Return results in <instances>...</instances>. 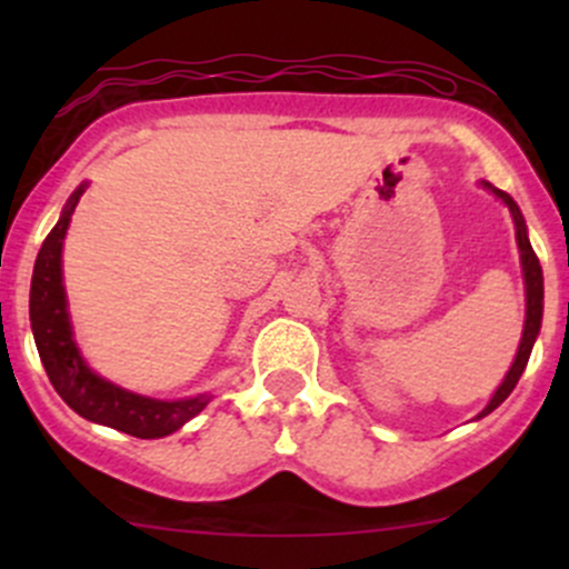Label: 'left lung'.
I'll return each mask as SVG.
<instances>
[{"label": "left lung", "mask_w": 569, "mask_h": 569, "mask_svg": "<svg viewBox=\"0 0 569 569\" xmlns=\"http://www.w3.org/2000/svg\"><path fill=\"white\" fill-rule=\"evenodd\" d=\"M481 187L490 189L496 198H501L503 203L509 206V211H512V220H515V237H518V248H520V263H523V283H526V325H523V338H520V347H518V355H515V363L509 366L507 377H503V382L498 386V391L492 393L490 405L485 407V410L479 412L476 418H485L487 412L496 410L498 405H501L503 399H507L509 393L515 391V386H518L520 375H523L526 363H529L531 358V349H533V341H537L539 336V325H542V267H539V258L537 252H533L531 242H529V233H526V220L523 214H520L518 203H515L512 198H509L503 189H496L490 181H481Z\"/></svg>", "instance_id": "left-lung-1"}]
</instances>
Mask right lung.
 Segmentation results:
<instances>
[{
  "label": "right lung",
  "mask_w": 569,
  "mask_h": 569,
  "mask_svg": "<svg viewBox=\"0 0 569 569\" xmlns=\"http://www.w3.org/2000/svg\"><path fill=\"white\" fill-rule=\"evenodd\" d=\"M84 187L88 183H82L68 198L60 220L43 239V248L36 258V269H32L30 321L40 363H43L46 375H49L54 391L62 396V401L88 421L104 423V427L134 435V438H164V435H173L176 429H181L189 418L198 416L209 405L211 396L200 393L192 399L162 401L131 393L96 375L84 363L82 352L73 341L66 286H62V239H66L68 222H71Z\"/></svg>",
  "instance_id": "1"
}]
</instances>
